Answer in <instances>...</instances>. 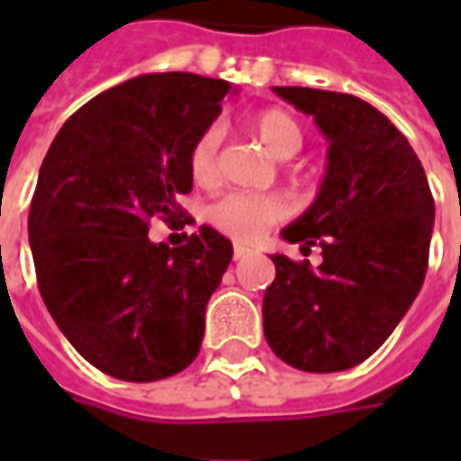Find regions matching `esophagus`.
Returning <instances> with one entry per match:
<instances>
[{"mask_svg": "<svg viewBox=\"0 0 461 461\" xmlns=\"http://www.w3.org/2000/svg\"><path fill=\"white\" fill-rule=\"evenodd\" d=\"M249 247H244V244H234V259H244V257H249Z\"/></svg>", "mask_w": 461, "mask_h": 461, "instance_id": "obj_1", "label": "esophagus"}]
</instances>
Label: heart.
<instances>
[{"instance_id": "heart-1", "label": "heart", "mask_w": 461, "mask_h": 461, "mask_svg": "<svg viewBox=\"0 0 461 461\" xmlns=\"http://www.w3.org/2000/svg\"><path fill=\"white\" fill-rule=\"evenodd\" d=\"M251 132L279 160L296 155L303 142L299 122L279 108H269V111L254 115ZM220 140L221 131L217 125H212L194 138L190 152H187L190 177L202 187H210L220 180ZM284 214H286V207L279 197L241 194V192L224 194L207 207V220L227 237L240 241L259 240L269 227L284 220Z\"/></svg>"}]
</instances>
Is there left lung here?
Instances as JSON below:
<instances>
[{
  "mask_svg": "<svg viewBox=\"0 0 461 461\" xmlns=\"http://www.w3.org/2000/svg\"><path fill=\"white\" fill-rule=\"evenodd\" d=\"M329 140L316 202L281 231L321 247L319 269L271 254L276 279L264 294L271 350L306 373H339L383 346L422 289L435 200L402 132L357 95L274 86Z\"/></svg>",
  "mask_w": 461,
  "mask_h": 461,
  "instance_id": "1",
  "label": "left lung"
}]
</instances>
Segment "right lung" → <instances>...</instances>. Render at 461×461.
I'll list each match as a JSON object with an SVG mask.
<instances>
[{
	"mask_svg": "<svg viewBox=\"0 0 461 461\" xmlns=\"http://www.w3.org/2000/svg\"><path fill=\"white\" fill-rule=\"evenodd\" d=\"M230 91L182 71L135 76L78 108L41 162L29 210L39 291L68 343L105 375L152 383L200 353L231 241L202 224L170 249L148 230L152 217H185L187 152Z\"/></svg>",
	"mask_w": 461,
	"mask_h": 461,
	"instance_id": "1",
	"label": "right lung"
}]
</instances>
